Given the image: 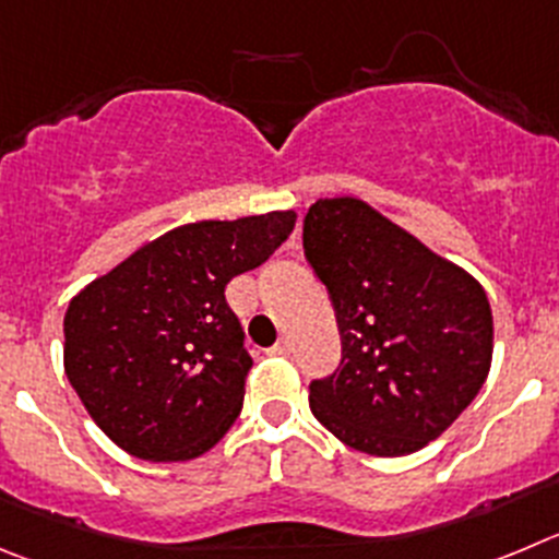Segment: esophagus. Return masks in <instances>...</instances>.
Wrapping results in <instances>:
<instances>
[{
	"mask_svg": "<svg viewBox=\"0 0 559 559\" xmlns=\"http://www.w3.org/2000/svg\"><path fill=\"white\" fill-rule=\"evenodd\" d=\"M267 353H270V356H289V353H292V344L286 342V338H281V342L273 344V347H270Z\"/></svg>",
	"mask_w": 559,
	"mask_h": 559,
	"instance_id": "34e87169",
	"label": "esophagus"
}]
</instances>
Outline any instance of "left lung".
Segmentation results:
<instances>
[{
	"mask_svg": "<svg viewBox=\"0 0 559 559\" xmlns=\"http://www.w3.org/2000/svg\"><path fill=\"white\" fill-rule=\"evenodd\" d=\"M304 248L331 292L344 344L342 367L311 383V414L374 457L427 447L491 372L483 284L353 195L311 203Z\"/></svg>",
	"mask_w": 559,
	"mask_h": 559,
	"instance_id": "1",
	"label": "left lung"
}]
</instances>
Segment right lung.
<instances>
[{
    "mask_svg": "<svg viewBox=\"0 0 559 559\" xmlns=\"http://www.w3.org/2000/svg\"><path fill=\"white\" fill-rule=\"evenodd\" d=\"M297 215L187 223L71 297L62 364L109 441L151 463L203 455L239 416L250 361L226 284L267 262Z\"/></svg>",
    "mask_w": 559,
    "mask_h": 559,
    "instance_id": "obj_1",
    "label": "right lung"
}]
</instances>
